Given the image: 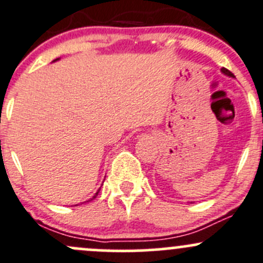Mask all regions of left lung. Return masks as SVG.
Here are the masks:
<instances>
[{
  "label": "left lung",
  "instance_id": "obj_1",
  "mask_svg": "<svg viewBox=\"0 0 263 263\" xmlns=\"http://www.w3.org/2000/svg\"><path fill=\"white\" fill-rule=\"evenodd\" d=\"M221 72H222V73H223V74H226V76H229V77H235V76H233L232 72H230L229 70H227V68H224V67L221 68Z\"/></svg>",
  "mask_w": 263,
  "mask_h": 263
}]
</instances>
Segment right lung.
Returning <instances> with one entry per match:
<instances>
[{
	"label": "right lung",
	"instance_id": "obj_1",
	"mask_svg": "<svg viewBox=\"0 0 263 263\" xmlns=\"http://www.w3.org/2000/svg\"><path fill=\"white\" fill-rule=\"evenodd\" d=\"M59 60L60 59H56V60H53V62H56V61H59ZM101 190V189H100ZM100 190H99V191H97L96 193H95V196H93V197H92V198H89V200L88 201H92V200H93V198H96V196L97 195H99V192H100ZM88 201H86V202H88ZM76 206H77V204H76Z\"/></svg>",
	"mask_w": 263,
	"mask_h": 263
}]
</instances>
